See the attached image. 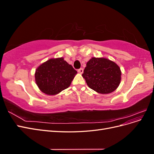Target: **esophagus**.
Wrapping results in <instances>:
<instances>
[{
  "mask_svg": "<svg viewBox=\"0 0 154 154\" xmlns=\"http://www.w3.org/2000/svg\"><path fill=\"white\" fill-rule=\"evenodd\" d=\"M78 72L80 73V74H82L83 72V68H80V69H79L78 70Z\"/></svg>",
  "mask_w": 154,
  "mask_h": 154,
  "instance_id": "obj_1",
  "label": "esophagus"
}]
</instances>
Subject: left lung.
Here are the masks:
<instances>
[{"label":"left lung","instance_id":"8db88e82","mask_svg":"<svg viewBox=\"0 0 154 154\" xmlns=\"http://www.w3.org/2000/svg\"><path fill=\"white\" fill-rule=\"evenodd\" d=\"M122 72L117 64L105 58H92L87 63L83 78L88 87L100 94H109L120 83Z\"/></svg>","mask_w":154,"mask_h":154}]
</instances>
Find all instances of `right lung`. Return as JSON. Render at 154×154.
<instances>
[{
    "label": "right lung",
    "mask_w": 154,
    "mask_h": 154,
    "mask_svg": "<svg viewBox=\"0 0 154 154\" xmlns=\"http://www.w3.org/2000/svg\"><path fill=\"white\" fill-rule=\"evenodd\" d=\"M76 73L63 58H51L36 69L35 81L42 92L55 95L70 86Z\"/></svg>",
    "instance_id": "1"
}]
</instances>
